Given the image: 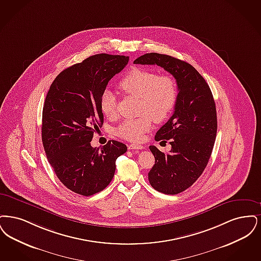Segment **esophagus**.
Here are the masks:
<instances>
[{"label": "esophagus", "mask_w": 261, "mask_h": 261, "mask_svg": "<svg viewBox=\"0 0 261 261\" xmlns=\"http://www.w3.org/2000/svg\"><path fill=\"white\" fill-rule=\"evenodd\" d=\"M127 148H128V150H141V149H143V146L140 144H129Z\"/></svg>", "instance_id": "1"}]
</instances>
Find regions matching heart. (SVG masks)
Returning a JSON list of instances; mask_svg holds the SVG:
<instances>
[{"label": "heart", "instance_id": "b5f03b06", "mask_svg": "<svg viewBox=\"0 0 261 261\" xmlns=\"http://www.w3.org/2000/svg\"><path fill=\"white\" fill-rule=\"evenodd\" d=\"M120 90L139 99L136 118L125 119L116 128V134L128 141L138 142L151 128L152 121L160 123L170 115L177 99L176 82L168 75L143 68L132 69L119 84ZM100 109L112 119L117 114V100L113 92L103 91Z\"/></svg>", "mask_w": 261, "mask_h": 261}]
</instances>
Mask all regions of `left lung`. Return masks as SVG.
Returning a JSON list of instances; mask_svg holds the SVG:
<instances>
[{
    "mask_svg": "<svg viewBox=\"0 0 261 261\" xmlns=\"http://www.w3.org/2000/svg\"><path fill=\"white\" fill-rule=\"evenodd\" d=\"M136 64L158 65L177 84V99L170 120L155 136L156 141H170V153L151 145L155 165L148 173L151 186L175 195L189 188L203 173L216 141V102L203 76L191 64L175 57L150 53L136 58Z\"/></svg>",
    "mask_w": 261,
    "mask_h": 261,
    "instance_id": "8db88e82",
    "label": "left lung"
}]
</instances>
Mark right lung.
<instances>
[{
  "mask_svg": "<svg viewBox=\"0 0 261 261\" xmlns=\"http://www.w3.org/2000/svg\"><path fill=\"white\" fill-rule=\"evenodd\" d=\"M127 62L124 56H91L59 73L46 94L42 120L45 155L58 179L73 192L91 196L107 187L116 160L127 150L116 140L102 148L91 145L103 124L102 93Z\"/></svg>",
  "mask_w": 261,
  "mask_h": 261,
  "instance_id": "add662e5",
  "label": "right lung"
}]
</instances>
